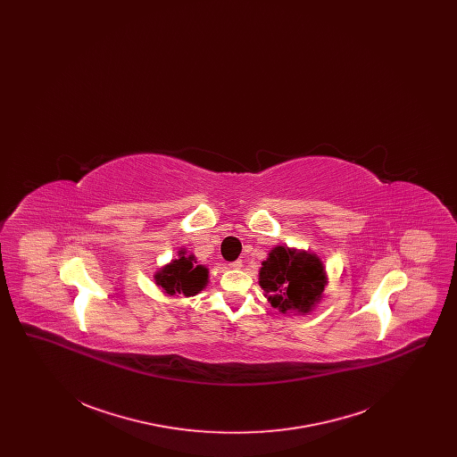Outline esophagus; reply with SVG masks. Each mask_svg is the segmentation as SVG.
I'll use <instances>...</instances> for the list:
<instances>
[{
    "instance_id": "obj_1",
    "label": "esophagus",
    "mask_w": 457,
    "mask_h": 457,
    "mask_svg": "<svg viewBox=\"0 0 457 457\" xmlns=\"http://www.w3.org/2000/svg\"><path fill=\"white\" fill-rule=\"evenodd\" d=\"M241 265H243L241 261L229 262V269H241Z\"/></svg>"
}]
</instances>
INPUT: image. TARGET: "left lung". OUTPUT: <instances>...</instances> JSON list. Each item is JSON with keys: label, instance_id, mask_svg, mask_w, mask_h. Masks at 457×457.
I'll return each mask as SVG.
<instances>
[{"label": "left lung", "instance_id": "8db88e82", "mask_svg": "<svg viewBox=\"0 0 457 457\" xmlns=\"http://www.w3.org/2000/svg\"><path fill=\"white\" fill-rule=\"evenodd\" d=\"M259 284L279 312L308 313L322 298L326 269L315 253L276 246L262 262Z\"/></svg>", "mask_w": 457, "mask_h": 457}]
</instances>
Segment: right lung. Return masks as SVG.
Returning a JSON list of instances; mask_svg holds the SVG:
<instances>
[{
	"label": "right lung",
	"instance_id": "add662e5",
	"mask_svg": "<svg viewBox=\"0 0 457 457\" xmlns=\"http://www.w3.org/2000/svg\"><path fill=\"white\" fill-rule=\"evenodd\" d=\"M154 279L168 296H195L209 283V270L196 265L195 257L183 248L178 252V259L155 272Z\"/></svg>",
	"mask_w": 457,
	"mask_h": 457
}]
</instances>
